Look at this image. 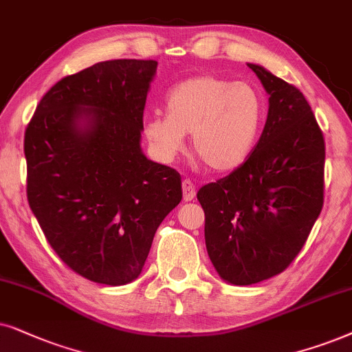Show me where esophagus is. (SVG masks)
I'll use <instances>...</instances> for the list:
<instances>
[{
	"mask_svg": "<svg viewBox=\"0 0 352 352\" xmlns=\"http://www.w3.org/2000/svg\"><path fill=\"white\" fill-rule=\"evenodd\" d=\"M182 190H184V201L188 203V201H193L196 196V188L191 180H184L182 182Z\"/></svg>",
	"mask_w": 352,
	"mask_h": 352,
	"instance_id": "obj_1",
	"label": "esophagus"
}]
</instances>
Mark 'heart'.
Here are the masks:
<instances>
[{
    "mask_svg": "<svg viewBox=\"0 0 352 352\" xmlns=\"http://www.w3.org/2000/svg\"><path fill=\"white\" fill-rule=\"evenodd\" d=\"M166 116L154 112L143 122V135L159 162H172L185 148L209 168L228 172L250 157L265 114L261 91L250 82H230L203 74L185 78L164 96Z\"/></svg>",
    "mask_w": 352,
    "mask_h": 352,
    "instance_id": "1",
    "label": "heart"
}]
</instances>
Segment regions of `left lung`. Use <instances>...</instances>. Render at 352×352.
<instances>
[{"label":"left lung","mask_w":352,"mask_h":352,"mask_svg":"<svg viewBox=\"0 0 352 352\" xmlns=\"http://www.w3.org/2000/svg\"><path fill=\"white\" fill-rule=\"evenodd\" d=\"M269 112L254 151L230 175L198 191L209 259L220 278L252 285L283 272L323 206L325 142L302 93L248 63Z\"/></svg>","instance_id":"left-lung-1"}]
</instances>
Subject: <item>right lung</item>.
I'll use <instances>...</instances> for the list:
<instances>
[{
  "mask_svg": "<svg viewBox=\"0 0 352 352\" xmlns=\"http://www.w3.org/2000/svg\"><path fill=\"white\" fill-rule=\"evenodd\" d=\"M156 60H102L64 77L25 130L27 198L51 248L95 283L138 278L154 233L182 201L173 168L143 154Z\"/></svg>",
  "mask_w": 352,
  "mask_h": 352,
  "instance_id": "1",
  "label": "right lung"
}]
</instances>
